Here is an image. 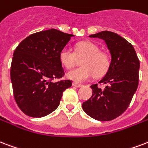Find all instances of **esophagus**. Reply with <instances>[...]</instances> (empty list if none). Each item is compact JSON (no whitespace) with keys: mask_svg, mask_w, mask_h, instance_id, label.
I'll return each instance as SVG.
<instances>
[{"mask_svg":"<svg viewBox=\"0 0 148 148\" xmlns=\"http://www.w3.org/2000/svg\"><path fill=\"white\" fill-rule=\"evenodd\" d=\"M73 86L75 87V88H80V87H82V84H77V83H75V82H74V83H73Z\"/></svg>","mask_w":148,"mask_h":148,"instance_id":"34e87169","label":"esophagus"}]
</instances>
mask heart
<instances>
[{
	"label": "heart",
	"instance_id": "heart-1",
	"mask_svg": "<svg viewBox=\"0 0 148 148\" xmlns=\"http://www.w3.org/2000/svg\"><path fill=\"white\" fill-rule=\"evenodd\" d=\"M77 56L84 57L82 60V67L67 72L66 77L77 83L88 81L92 77H100L106 73L110 60L109 56L101 52L96 44L84 41L76 46V53L69 47H64L59 53L61 64L66 69H71L76 64Z\"/></svg>",
	"mask_w": 148,
	"mask_h": 148
}]
</instances>
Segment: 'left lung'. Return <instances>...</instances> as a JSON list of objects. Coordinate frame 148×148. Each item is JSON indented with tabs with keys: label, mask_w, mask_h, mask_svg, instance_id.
<instances>
[{
	"label": "left lung",
	"mask_w": 148,
	"mask_h": 148,
	"mask_svg": "<svg viewBox=\"0 0 148 148\" xmlns=\"http://www.w3.org/2000/svg\"><path fill=\"white\" fill-rule=\"evenodd\" d=\"M104 40L111 54V62L100 84H92V95L82 104L89 116L99 121H110L123 114L136 92L139 81L140 61L134 47L118 34L103 31L89 36Z\"/></svg>",
	"instance_id": "obj_1"
}]
</instances>
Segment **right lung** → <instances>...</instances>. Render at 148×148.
Segmentation results:
<instances>
[{"mask_svg": "<svg viewBox=\"0 0 148 148\" xmlns=\"http://www.w3.org/2000/svg\"><path fill=\"white\" fill-rule=\"evenodd\" d=\"M73 36L48 29L29 36L14 50L11 84L17 104L27 116L39 118L51 113L59 106L63 92L71 87L70 80H53L64 76L59 53Z\"/></svg>", "mask_w": 148, "mask_h": 148, "instance_id": "add662e5", "label": "right lung"}]
</instances>
